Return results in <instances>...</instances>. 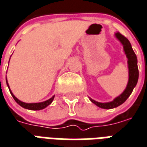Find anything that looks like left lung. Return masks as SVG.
Instances as JSON below:
<instances>
[{
    "label": "left lung",
    "instance_id": "obj_1",
    "mask_svg": "<svg viewBox=\"0 0 147 147\" xmlns=\"http://www.w3.org/2000/svg\"><path fill=\"white\" fill-rule=\"evenodd\" d=\"M115 35H116V38L118 39L123 45V49H124L125 54L126 55V57L128 59L127 62H128L129 68V82L126 89L124 90L123 93L121 94L120 96H119L118 97H116V98H114V100L112 101V102L103 103V102H96V101L92 99L91 98H89L92 102L96 104V106L102 109H106L116 108L117 106L122 105L128 98L129 96L131 95L133 88L136 86L139 78L137 58H136V54L132 49L130 42L126 37L123 36V34H121L119 32H116Z\"/></svg>",
    "mask_w": 147,
    "mask_h": 147
}]
</instances>
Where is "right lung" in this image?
I'll return each instance as SVG.
<instances>
[{
    "mask_svg": "<svg viewBox=\"0 0 147 147\" xmlns=\"http://www.w3.org/2000/svg\"><path fill=\"white\" fill-rule=\"evenodd\" d=\"M6 82L7 86H8L9 91H10V92H11V96H12V97L14 98L15 102H16L18 104V105H20L21 107H23V108L24 109H31V110H41V109H43L47 107L49 105H50V104L52 102L54 98H55V96H52L51 98L48 99V100L45 101V102H38V103H26V102H21V101H20L19 99H18V98L14 96V94L12 93V92L11 91V89H10V88H9V85L8 83H7V78H6Z\"/></svg>",
    "mask_w": 147,
    "mask_h": 147,
    "instance_id": "obj_1",
    "label": "right lung"
}]
</instances>
